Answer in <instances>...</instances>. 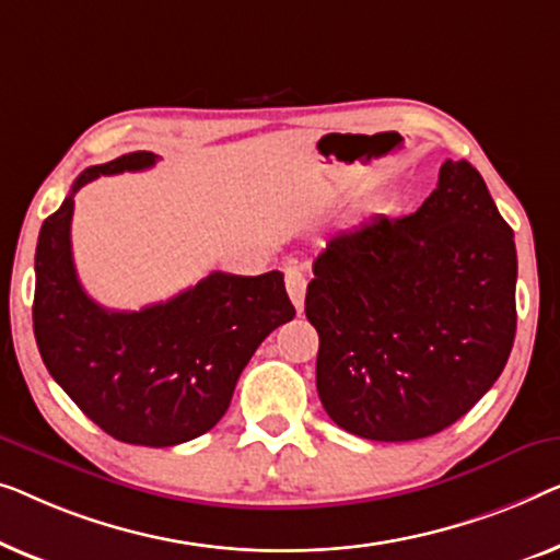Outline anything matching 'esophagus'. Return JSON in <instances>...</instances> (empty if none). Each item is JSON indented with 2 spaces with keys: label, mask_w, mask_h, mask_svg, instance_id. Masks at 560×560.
Instances as JSON below:
<instances>
[{
  "label": "esophagus",
  "mask_w": 560,
  "mask_h": 560,
  "mask_svg": "<svg viewBox=\"0 0 560 560\" xmlns=\"http://www.w3.org/2000/svg\"><path fill=\"white\" fill-rule=\"evenodd\" d=\"M283 283H287V291H289V299L294 302L296 312L304 310V294H306V277L302 273L299 266H287L283 269Z\"/></svg>",
  "instance_id": "esophagus-1"
}]
</instances>
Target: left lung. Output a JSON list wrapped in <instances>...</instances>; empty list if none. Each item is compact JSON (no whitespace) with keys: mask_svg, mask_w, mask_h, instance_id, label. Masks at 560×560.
Returning a JSON list of instances; mask_svg holds the SVG:
<instances>
[{"mask_svg":"<svg viewBox=\"0 0 560 560\" xmlns=\"http://www.w3.org/2000/svg\"><path fill=\"white\" fill-rule=\"evenodd\" d=\"M515 281L513 228L467 160L441 164L411 215H375L329 238L304 299L329 419L373 441L459 421L513 350Z\"/></svg>","mask_w":560,"mask_h":560,"instance_id":"obj_1","label":"left lung"}]
</instances>
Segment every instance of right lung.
<instances>
[{
  "mask_svg": "<svg viewBox=\"0 0 560 560\" xmlns=\"http://www.w3.org/2000/svg\"><path fill=\"white\" fill-rule=\"evenodd\" d=\"M154 162L152 152H131L83 170L45 220L35 250L33 327L45 368L96 427L124 444L175 446L223 419L250 355L296 312L281 271H212L139 312L104 310L85 294L70 250L73 195L101 175Z\"/></svg>",
  "mask_w": 560,
  "mask_h": 560,
  "instance_id": "obj_1",
  "label": "right lung"
}]
</instances>
